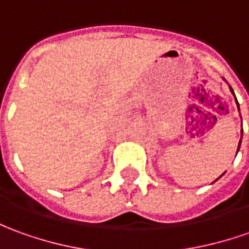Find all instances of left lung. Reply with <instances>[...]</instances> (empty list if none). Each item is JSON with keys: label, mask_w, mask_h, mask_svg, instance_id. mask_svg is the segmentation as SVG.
I'll use <instances>...</instances> for the list:
<instances>
[{"label": "left lung", "mask_w": 249, "mask_h": 249, "mask_svg": "<svg viewBox=\"0 0 249 249\" xmlns=\"http://www.w3.org/2000/svg\"><path fill=\"white\" fill-rule=\"evenodd\" d=\"M229 89H231V94L234 95V92H233V89H231V86H229ZM234 98H236V96H234ZM237 107H238V103H237ZM238 111H240V107H238ZM241 138H243V129H241ZM240 144H241V140L238 142V148H240ZM238 148H237V153H238ZM236 155H237V154H236ZM222 176H224V174H222ZM219 177H221V176H219ZM219 177H218V178H219ZM218 178H217V180H218Z\"/></svg>", "instance_id": "1"}]
</instances>
